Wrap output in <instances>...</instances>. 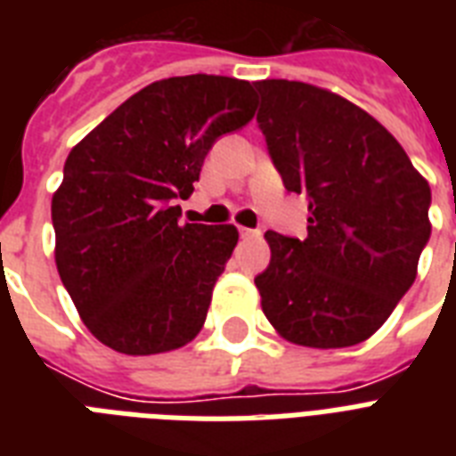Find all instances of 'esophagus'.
Masks as SVG:
<instances>
[{
	"mask_svg": "<svg viewBox=\"0 0 456 456\" xmlns=\"http://www.w3.org/2000/svg\"><path fill=\"white\" fill-rule=\"evenodd\" d=\"M239 234H241V239H257V236L263 234L260 229H248V227H239Z\"/></svg>",
	"mask_w": 456,
	"mask_h": 456,
	"instance_id": "esophagus-1",
	"label": "esophagus"
}]
</instances>
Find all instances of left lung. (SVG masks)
I'll use <instances>...</instances> for the list:
<instances>
[{"instance_id": "left-lung-1", "label": "left lung", "mask_w": 456, "mask_h": 456, "mask_svg": "<svg viewBox=\"0 0 456 456\" xmlns=\"http://www.w3.org/2000/svg\"><path fill=\"white\" fill-rule=\"evenodd\" d=\"M257 123L289 191L307 200V236L267 232L256 277L274 331L305 347L374 336L417 279L431 236V186L397 139L331 89L256 82Z\"/></svg>"}]
</instances>
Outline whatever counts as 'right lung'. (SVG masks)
Wrapping results in <instances>:
<instances>
[{
    "label": "right lung",
    "mask_w": 456,
    "mask_h": 456,
    "mask_svg": "<svg viewBox=\"0 0 456 456\" xmlns=\"http://www.w3.org/2000/svg\"><path fill=\"white\" fill-rule=\"evenodd\" d=\"M256 116V89L222 75L139 89L73 146L53 191L56 270L92 336L123 354L170 353L206 322L234 224H179L215 139Z\"/></svg>",
    "instance_id": "right-lung-1"
}]
</instances>
